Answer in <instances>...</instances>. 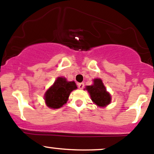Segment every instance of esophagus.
Returning a JSON list of instances; mask_svg holds the SVG:
<instances>
[{"label": "esophagus", "instance_id": "esophagus-1", "mask_svg": "<svg viewBox=\"0 0 154 154\" xmlns=\"http://www.w3.org/2000/svg\"><path fill=\"white\" fill-rule=\"evenodd\" d=\"M78 88L80 89H83V88H84V83H83V82H81V83H79L78 84Z\"/></svg>", "mask_w": 154, "mask_h": 154}]
</instances>
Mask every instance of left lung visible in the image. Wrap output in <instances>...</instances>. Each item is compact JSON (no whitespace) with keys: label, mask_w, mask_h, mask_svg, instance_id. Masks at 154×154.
I'll use <instances>...</instances> for the list:
<instances>
[{"label":"left lung","mask_w":154,"mask_h":154,"mask_svg":"<svg viewBox=\"0 0 154 154\" xmlns=\"http://www.w3.org/2000/svg\"><path fill=\"white\" fill-rule=\"evenodd\" d=\"M85 88L88 91L93 102L99 107H106L110 103L111 96L107 91L101 79H94L93 85L86 86Z\"/></svg>","instance_id":"8db88e82"}]
</instances>
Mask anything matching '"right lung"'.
<instances>
[{
    "mask_svg": "<svg viewBox=\"0 0 154 154\" xmlns=\"http://www.w3.org/2000/svg\"><path fill=\"white\" fill-rule=\"evenodd\" d=\"M77 88V85L74 81L69 82L65 77H58L45 94L47 106L52 109L61 107L67 102L71 92Z\"/></svg>",
    "mask_w": 154,
    "mask_h": 154,
    "instance_id": "1",
    "label": "right lung"
}]
</instances>
